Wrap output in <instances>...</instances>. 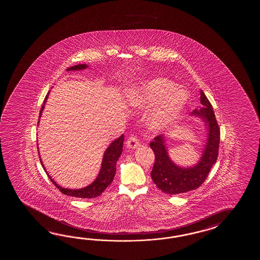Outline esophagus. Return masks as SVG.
<instances>
[{
  "instance_id": "34e87169",
  "label": "esophagus",
  "mask_w": 260,
  "mask_h": 260,
  "mask_svg": "<svg viewBox=\"0 0 260 260\" xmlns=\"http://www.w3.org/2000/svg\"><path fill=\"white\" fill-rule=\"evenodd\" d=\"M125 144H126L127 149H134L138 148L140 143H139L138 138H136L134 135H132V136H130L128 138L127 141L125 142Z\"/></svg>"
}]
</instances>
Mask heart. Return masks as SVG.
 <instances>
[{"mask_svg": "<svg viewBox=\"0 0 260 260\" xmlns=\"http://www.w3.org/2000/svg\"><path fill=\"white\" fill-rule=\"evenodd\" d=\"M138 103L144 106L160 107L149 118V125L154 130L170 127L181 115L188 103L185 90L166 78H155L144 83L138 94L134 95Z\"/></svg>", "mask_w": 260, "mask_h": 260, "instance_id": "1", "label": "heart"}]
</instances>
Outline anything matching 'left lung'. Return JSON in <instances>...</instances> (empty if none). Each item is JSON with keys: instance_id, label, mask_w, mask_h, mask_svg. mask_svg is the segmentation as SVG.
Listing matches in <instances>:
<instances>
[{"instance_id": "1", "label": "left lung", "mask_w": 260, "mask_h": 260, "mask_svg": "<svg viewBox=\"0 0 260 260\" xmlns=\"http://www.w3.org/2000/svg\"><path fill=\"white\" fill-rule=\"evenodd\" d=\"M200 93V101L204 107L194 110L190 113V116L203 120L207 132L199 161L189 167L176 165L168 154L166 138L162 135L156 137L149 143L155 154L154 166L150 176L156 186L165 193L170 195L185 193L199 188L205 182L212 166L216 164L220 141V130L209 100L202 90Z\"/></svg>"}]
</instances>
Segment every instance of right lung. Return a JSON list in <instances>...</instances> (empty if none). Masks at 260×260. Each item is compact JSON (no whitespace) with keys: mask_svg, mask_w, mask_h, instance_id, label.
Returning a JSON list of instances; mask_svg holds the SVG:
<instances>
[{"mask_svg":"<svg viewBox=\"0 0 260 260\" xmlns=\"http://www.w3.org/2000/svg\"><path fill=\"white\" fill-rule=\"evenodd\" d=\"M88 66L86 64H79L76 66L71 67L69 69H67L68 72H73V71H83L87 69ZM49 92L48 94H46L45 99H44V104L41 108L40 111L39 122L40 118L42 116V113L44 111V105L46 103V100L48 99L49 95ZM38 122V123H39ZM123 135H122L120 138H117L114 141H112L110 146L106 149L103 158H102V162H101V167H100V171L98 175L96 178L94 179L93 182L91 183L88 186L84 187L83 188H77V189H71V188H62L59 185H57L56 183L51 178L49 175L50 180L53 182L56 188L60 190L62 193L66 194L69 196H72V197H77V198H94L100 196V194L102 193L106 188H108V186L111 185L113 177L115 176L116 173V162L117 160H119L120 156L122 154V144H123ZM37 148H38V143H37ZM41 160V164L43 165V161ZM43 165V167H44ZM45 170V168H44ZM47 173V172H46Z\"/></svg>","mask_w":260,"mask_h":260,"instance_id":"right-lung-1","label":"right lung"}]
</instances>
